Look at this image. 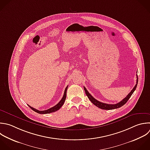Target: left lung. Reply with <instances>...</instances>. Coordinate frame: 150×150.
<instances>
[{"label":"left lung","instance_id":"1","mask_svg":"<svg viewBox=\"0 0 150 150\" xmlns=\"http://www.w3.org/2000/svg\"><path fill=\"white\" fill-rule=\"evenodd\" d=\"M137 84H135V86H134V87L133 88V89L130 91V93L127 96V97H125L122 101H120L119 103L115 104H106V103H104L102 102H100L98 100H97L96 99H95L89 93L88 91L87 90V89L85 87H84V89L85 91V93L87 95V96L88 97V98H89V100L91 101V102L94 104L96 106H97V107L101 108V109H103V110H113V109H115V108H120L121 107H122V105H124L128 100V99L131 97V95L132 94V93H134V91L135 90L136 87L137 86V84H138V76H137Z\"/></svg>","mask_w":150,"mask_h":150}]
</instances>
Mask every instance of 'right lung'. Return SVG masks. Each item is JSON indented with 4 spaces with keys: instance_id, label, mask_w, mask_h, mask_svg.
Instances as JSON below:
<instances>
[{
    "instance_id": "1",
    "label": "right lung",
    "mask_w": 150,
    "mask_h": 150,
    "mask_svg": "<svg viewBox=\"0 0 150 150\" xmlns=\"http://www.w3.org/2000/svg\"><path fill=\"white\" fill-rule=\"evenodd\" d=\"M67 88H68V86L66 87V88H65V90H64V95L62 97V98L61 99V100L59 101V103H57L56 105H54V107L49 108V109H47L46 110H43V111H39L36 108H33L32 107L30 106L29 105H28V106L32 109L34 111L39 113V114H49V113H51V112H55L56 111H57L58 110H59L61 107L63 105L65 100H66V93H67Z\"/></svg>"
}]
</instances>
